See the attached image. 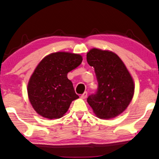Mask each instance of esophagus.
Returning <instances> with one entry per match:
<instances>
[{
	"label": "esophagus",
	"mask_w": 159,
	"mask_h": 159,
	"mask_svg": "<svg viewBox=\"0 0 159 159\" xmlns=\"http://www.w3.org/2000/svg\"><path fill=\"white\" fill-rule=\"evenodd\" d=\"M87 96H88V92H84L83 94H82L81 95V98L82 99H85Z\"/></svg>",
	"instance_id": "obj_1"
}]
</instances>
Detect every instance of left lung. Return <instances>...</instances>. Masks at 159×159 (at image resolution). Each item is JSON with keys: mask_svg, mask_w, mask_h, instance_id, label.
<instances>
[{"mask_svg": "<svg viewBox=\"0 0 159 159\" xmlns=\"http://www.w3.org/2000/svg\"><path fill=\"white\" fill-rule=\"evenodd\" d=\"M87 61L94 67L98 89L87 101L101 119L121 114L134 95V82L122 61L111 51L93 48L87 53Z\"/></svg>", "mask_w": 159, "mask_h": 159, "instance_id": "left-lung-1", "label": "left lung"}]
</instances>
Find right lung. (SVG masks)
Wrapping results in <instances>:
<instances>
[{
	"label": "right lung",
	"mask_w": 159,
	"mask_h": 159,
	"mask_svg": "<svg viewBox=\"0 0 159 159\" xmlns=\"http://www.w3.org/2000/svg\"><path fill=\"white\" fill-rule=\"evenodd\" d=\"M82 61L79 54L58 52L41 61L30 78L28 96L36 112L45 118L59 119L77 99L67 74Z\"/></svg>",
	"instance_id": "right-lung-1"
}]
</instances>
